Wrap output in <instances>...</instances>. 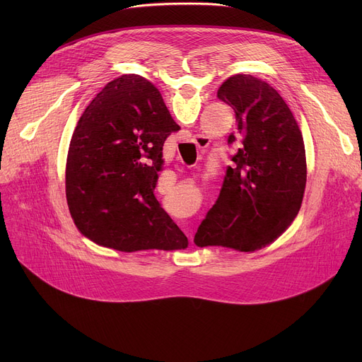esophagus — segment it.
I'll return each mask as SVG.
<instances>
[{
	"instance_id": "obj_1",
	"label": "esophagus",
	"mask_w": 362,
	"mask_h": 362,
	"mask_svg": "<svg viewBox=\"0 0 362 362\" xmlns=\"http://www.w3.org/2000/svg\"><path fill=\"white\" fill-rule=\"evenodd\" d=\"M194 144L198 146V148H205L208 145V139L205 136H197L194 139Z\"/></svg>"
}]
</instances>
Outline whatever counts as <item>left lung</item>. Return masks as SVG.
Masks as SVG:
<instances>
[{
	"label": "left lung",
	"mask_w": 362,
	"mask_h": 362,
	"mask_svg": "<svg viewBox=\"0 0 362 362\" xmlns=\"http://www.w3.org/2000/svg\"><path fill=\"white\" fill-rule=\"evenodd\" d=\"M217 97L235 110L236 132L227 141L242 145L194 242L252 252L274 242L298 216L307 183L305 146L291 108L267 82L235 74Z\"/></svg>",
	"instance_id": "left-lung-1"
}]
</instances>
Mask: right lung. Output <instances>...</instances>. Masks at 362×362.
Listing matches in <instances>:
<instances>
[{"mask_svg": "<svg viewBox=\"0 0 362 362\" xmlns=\"http://www.w3.org/2000/svg\"><path fill=\"white\" fill-rule=\"evenodd\" d=\"M179 129L142 76L104 86L79 119L66 163L69 210L82 235L122 252L186 248L154 195L164 141Z\"/></svg>", "mask_w": 362, "mask_h": 362, "instance_id": "obj_1", "label": "right lung"}]
</instances>
